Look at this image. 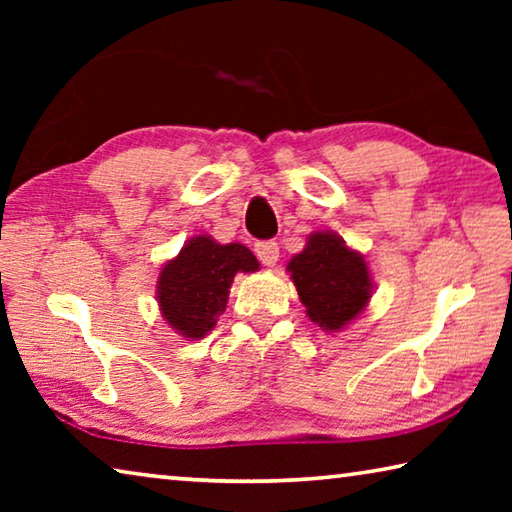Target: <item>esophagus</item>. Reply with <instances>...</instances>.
Masks as SVG:
<instances>
[{
  "mask_svg": "<svg viewBox=\"0 0 512 512\" xmlns=\"http://www.w3.org/2000/svg\"><path fill=\"white\" fill-rule=\"evenodd\" d=\"M255 255L264 266H275L277 257H280V246L275 241H259L255 244Z\"/></svg>",
  "mask_w": 512,
  "mask_h": 512,
  "instance_id": "1",
  "label": "esophagus"
}]
</instances>
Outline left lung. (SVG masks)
I'll return each mask as SVG.
<instances>
[{
	"label": "left lung",
	"mask_w": 512,
	"mask_h": 512,
	"mask_svg": "<svg viewBox=\"0 0 512 512\" xmlns=\"http://www.w3.org/2000/svg\"><path fill=\"white\" fill-rule=\"evenodd\" d=\"M309 320L339 332L366 309L372 277L361 253L345 246L336 232H314L302 253L287 264Z\"/></svg>",
	"instance_id": "left-lung-1"
}]
</instances>
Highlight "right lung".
I'll return each mask as SVG.
<instances>
[{
  "instance_id": "obj_1",
  "label": "right lung",
  "mask_w": 512,
  "mask_h": 512,
  "mask_svg": "<svg viewBox=\"0 0 512 512\" xmlns=\"http://www.w3.org/2000/svg\"><path fill=\"white\" fill-rule=\"evenodd\" d=\"M259 268L244 244H219L210 235L192 237L162 266L158 277L160 314L185 339H203L228 305L237 273Z\"/></svg>"
}]
</instances>
